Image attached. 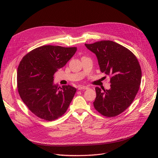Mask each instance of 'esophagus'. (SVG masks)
Listing matches in <instances>:
<instances>
[{"mask_svg": "<svg viewBox=\"0 0 158 158\" xmlns=\"http://www.w3.org/2000/svg\"><path fill=\"white\" fill-rule=\"evenodd\" d=\"M89 88L88 87V86H79V88H78V89L79 90H81V89H88Z\"/></svg>", "mask_w": 158, "mask_h": 158, "instance_id": "esophagus-1", "label": "esophagus"}]
</instances>
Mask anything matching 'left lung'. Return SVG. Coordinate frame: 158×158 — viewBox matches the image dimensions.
Masks as SVG:
<instances>
[{
  "label": "left lung",
  "instance_id": "1",
  "mask_svg": "<svg viewBox=\"0 0 158 158\" xmlns=\"http://www.w3.org/2000/svg\"><path fill=\"white\" fill-rule=\"evenodd\" d=\"M97 58L102 72L111 76L110 89L95 88V110L107 117L125 111L138 92L142 70L136 57L129 49L110 40L85 44Z\"/></svg>",
  "mask_w": 158,
  "mask_h": 158
}]
</instances>
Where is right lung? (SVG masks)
Wrapping results in <instances>:
<instances>
[{"mask_svg": "<svg viewBox=\"0 0 158 158\" xmlns=\"http://www.w3.org/2000/svg\"><path fill=\"white\" fill-rule=\"evenodd\" d=\"M76 51V47L44 45L22 58L17 70L19 93L25 104L38 117L52 121L67 110L76 88L70 85L60 88L54 82V75Z\"/></svg>", "mask_w": 158, "mask_h": 158, "instance_id": "right-lung-1", "label": "right lung"}]
</instances>
